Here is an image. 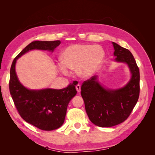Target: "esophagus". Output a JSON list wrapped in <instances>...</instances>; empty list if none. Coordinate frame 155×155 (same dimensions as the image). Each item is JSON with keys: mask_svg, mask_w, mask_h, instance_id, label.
Masks as SVG:
<instances>
[{"mask_svg": "<svg viewBox=\"0 0 155 155\" xmlns=\"http://www.w3.org/2000/svg\"><path fill=\"white\" fill-rule=\"evenodd\" d=\"M76 90H77L78 92H80V91H81V86H80V85H79V84H78V85H76Z\"/></svg>", "mask_w": 155, "mask_h": 155, "instance_id": "esophagus-1", "label": "esophagus"}]
</instances>
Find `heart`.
I'll return each mask as SVG.
<instances>
[{
    "mask_svg": "<svg viewBox=\"0 0 155 155\" xmlns=\"http://www.w3.org/2000/svg\"><path fill=\"white\" fill-rule=\"evenodd\" d=\"M105 57V50L99 45H72L63 51L58 68L64 74L68 73V69L76 70L79 77L87 78L100 68Z\"/></svg>",
    "mask_w": 155,
    "mask_h": 155,
    "instance_id": "1",
    "label": "heart"
}]
</instances>
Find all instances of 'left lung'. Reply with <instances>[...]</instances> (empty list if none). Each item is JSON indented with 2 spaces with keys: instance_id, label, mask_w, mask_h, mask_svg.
Here are the masks:
<instances>
[{
  "instance_id": "left-lung-1",
  "label": "left lung",
  "mask_w": 155,
  "mask_h": 155,
  "mask_svg": "<svg viewBox=\"0 0 155 155\" xmlns=\"http://www.w3.org/2000/svg\"><path fill=\"white\" fill-rule=\"evenodd\" d=\"M117 62L125 63L131 73L127 85L119 89L105 88L94 76L85 81L81 94L85 110L92 122L101 127H109L127 119L138 100L140 94V70L130 51L112 42Z\"/></svg>"
}]
</instances>
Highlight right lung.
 <instances>
[{"label": "right lung", "mask_w": 155, "mask_h": 155, "mask_svg": "<svg viewBox=\"0 0 155 155\" xmlns=\"http://www.w3.org/2000/svg\"><path fill=\"white\" fill-rule=\"evenodd\" d=\"M60 44V41H33L16 56L10 68L9 88L18 114L26 122L43 130L57 129L63 124L69 102L77 94V83H70L67 87L59 90H29L18 81L15 63L18 58L30 50L53 51Z\"/></svg>", "instance_id": "1"}]
</instances>
